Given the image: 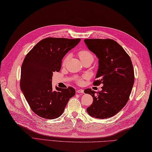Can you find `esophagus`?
I'll use <instances>...</instances> for the list:
<instances>
[{
    "mask_svg": "<svg viewBox=\"0 0 152 152\" xmlns=\"http://www.w3.org/2000/svg\"><path fill=\"white\" fill-rule=\"evenodd\" d=\"M77 93L78 94H84V90H81V89H79V90H77Z\"/></svg>",
    "mask_w": 152,
    "mask_h": 152,
    "instance_id": "1",
    "label": "esophagus"
}]
</instances>
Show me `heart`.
Instances as JSON below:
<instances>
[{
  "instance_id": "b5f03b06",
  "label": "heart",
  "mask_w": 152,
  "mask_h": 152,
  "mask_svg": "<svg viewBox=\"0 0 152 152\" xmlns=\"http://www.w3.org/2000/svg\"><path fill=\"white\" fill-rule=\"evenodd\" d=\"M78 55L80 59V61H82L83 60H86V59H91L92 61L94 60V55L92 54L90 51H89L88 50H80L79 52L78 53ZM69 55H67L64 58L63 61H62V64L65 65L66 62H67L68 58H69ZM88 75H85L84 77V78H87ZM77 82L79 83H82V80L81 79H79L77 80Z\"/></svg>"
}]
</instances>
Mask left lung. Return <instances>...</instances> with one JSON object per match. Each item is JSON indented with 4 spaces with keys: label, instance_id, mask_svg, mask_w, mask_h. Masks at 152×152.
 Instances as JSON below:
<instances>
[{
    "label": "left lung",
    "instance_id": "left-lung-1",
    "mask_svg": "<svg viewBox=\"0 0 152 152\" xmlns=\"http://www.w3.org/2000/svg\"><path fill=\"white\" fill-rule=\"evenodd\" d=\"M84 42L99 58L94 84H102V90L86 89L85 94L94 101L87 108L90 116L97 119L113 117L124 108L134 84V70L131 58L123 48L112 39H85Z\"/></svg>",
    "mask_w": 152,
    "mask_h": 152
}]
</instances>
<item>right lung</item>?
<instances>
[{
    "label": "right lung",
    "instance_id": "add662e5",
    "mask_svg": "<svg viewBox=\"0 0 152 152\" xmlns=\"http://www.w3.org/2000/svg\"><path fill=\"white\" fill-rule=\"evenodd\" d=\"M80 39L48 37L40 40L26 55L21 67L20 86L35 114L48 119L63 113L69 99L75 94L72 87L52 88V76L61 70L65 55Z\"/></svg>",
    "mask_w": 152,
    "mask_h": 152
}]
</instances>
